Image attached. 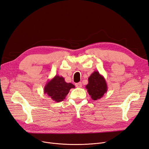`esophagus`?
<instances>
[{"instance_id": "obj_1", "label": "esophagus", "mask_w": 149, "mask_h": 149, "mask_svg": "<svg viewBox=\"0 0 149 149\" xmlns=\"http://www.w3.org/2000/svg\"><path fill=\"white\" fill-rule=\"evenodd\" d=\"M75 86H76V87H77V88H81L82 86L81 82H79V83L75 84Z\"/></svg>"}]
</instances>
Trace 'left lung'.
I'll list each match as a JSON object with an SVG mask.
<instances>
[{
	"label": "left lung",
	"instance_id": "left-lung-1",
	"mask_svg": "<svg viewBox=\"0 0 149 149\" xmlns=\"http://www.w3.org/2000/svg\"><path fill=\"white\" fill-rule=\"evenodd\" d=\"M85 88L93 100L101 98L107 91V85L104 76L98 71H94L88 77V84Z\"/></svg>",
	"mask_w": 149,
	"mask_h": 149
}]
</instances>
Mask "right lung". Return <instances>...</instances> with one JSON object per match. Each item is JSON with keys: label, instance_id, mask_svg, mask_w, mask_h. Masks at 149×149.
<instances>
[{"label": "right lung", "instance_id": "obj_1", "mask_svg": "<svg viewBox=\"0 0 149 149\" xmlns=\"http://www.w3.org/2000/svg\"><path fill=\"white\" fill-rule=\"evenodd\" d=\"M74 88L72 84L65 82L62 76L56 75L46 84L43 91L54 101L59 102L64 100L70 90Z\"/></svg>", "mask_w": 149, "mask_h": 149}]
</instances>
